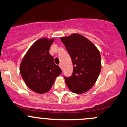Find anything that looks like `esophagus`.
Segmentation results:
<instances>
[{
	"mask_svg": "<svg viewBox=\"0 0 127 127\" xmlns=\"http://www.w3.org/2000/svg\"><path fill=\"white\" fill-rule=\"evenodd\" d=\"M59 66H60V68H61V69H63V65L61 64H59Z\"/></svg>",
	"mask_w": 127,
	"mask_h": 127,
	"instance_id": "obj_1",
	"label": "esophagus"
}]
</instances>
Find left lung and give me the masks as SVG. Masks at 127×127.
Returning <instances> with one entry per match:
<instances>
[{
	"label": "left lung",
	"mask_w": 127,
	"mask_h": 127,
	"mask_svg": "<svg viewBox=\"0 0 127 127\" xmlns=\"http://www.w3.org/2000/svg\"><path fill=\"white\" fill-rule=\"evenodd\" d=\"M73 64L72 75L64 77L72 93L82 94L91 89L98 78L102 67L99 50L95 45L78 33L61 38Z\"/></svg>",
	"instance_id": "left-lung-1"
}]
</instances>
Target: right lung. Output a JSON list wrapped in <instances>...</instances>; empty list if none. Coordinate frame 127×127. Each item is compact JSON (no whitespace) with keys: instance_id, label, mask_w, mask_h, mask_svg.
<instances>
[{"instance_id":"1","label":"right lung","mask_w":127,"mask_h":127,"mask_svg":"<svg viewBox=\"0 0 127 127\" xmlns=\"http://www.w3.org/2000/svg\"><path fill=\"white\" fill-rule=\"evenodd\" d=\"M54 38H46L37 40L27 52L20 65V72L26 85L38 94L49 91L61 73L49 53Z\"/></svg>"}]
</instances>
